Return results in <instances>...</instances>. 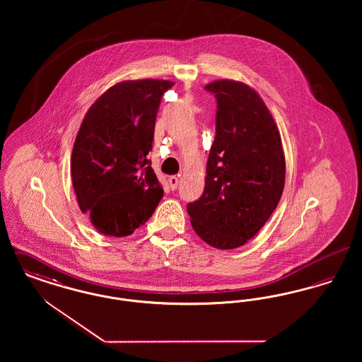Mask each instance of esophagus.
<instances>
[{
    "label": "esophagus",
    "instance_id": "obj_1",
    "mask_svg": "<svg viewBox=\"0 0 362 362\" xmlns=\"http://www.w3.org/2000/svg\"><path fill=\"white\" fill-rule=\"evenodd\" d=\"M168 185H170L171 189H177V185H179V177H176V176H171V177L168 179Z\"/></svg>",
    "mask_w": 362,
    "mask_h": 362
}]
</instances>
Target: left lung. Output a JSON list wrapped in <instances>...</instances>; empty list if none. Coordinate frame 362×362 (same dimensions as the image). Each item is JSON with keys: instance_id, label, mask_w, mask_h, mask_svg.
<instances>
[{"instance_id": "left-lung-1", "label": "left lung", "mask_w": 362, "mask_h": 362, "mask_svg": "<svg viewBox=\"0 0 362 362\" xmlns=\"http://www.w3.org/2000/svg\"><path fill=\"white\" fill-rule=\"evenodd\" d=\"M206 90L217 99L216 137L207 158L205 189L187 205L195 233L218 250H233L267 223L285 186L279 130L258 92L235 80Z\"/></svg>"}]
</instances>
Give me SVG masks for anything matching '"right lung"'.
Listing matches in <instances>:
<instances>
[{"label": "right lung", "mask_w": 362, "mask_h": 362, "mask_svg": "<svg viewBox=\"0 0 362 362\" xmlns=\"http://www.w3.org/2000/svg\"><path fill=\"white\" fill-rule=\"evenodd\" d=\"M173 84L156 78L121 81L86 111L70 171L78 206L102 235H132L163 198L148 153L161 96Z\"/></svg>", "instance_id": "obj_1"}]
</instances>
